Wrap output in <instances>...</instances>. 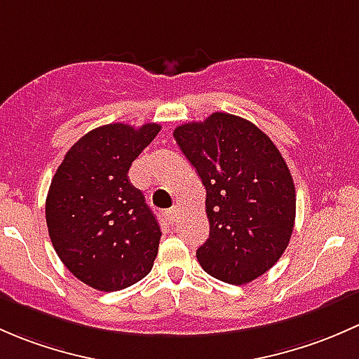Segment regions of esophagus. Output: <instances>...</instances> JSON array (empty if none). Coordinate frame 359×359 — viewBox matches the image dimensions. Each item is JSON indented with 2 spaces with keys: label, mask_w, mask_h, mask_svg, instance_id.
Returning <instances> with one entry per match:
<instances>
[{
  "label": "esophagus",
  "mask_w": 359,
  "mask_h": 359,
  "mask_svg": "<svg viewBox=\"0 0 359 359\" xmlns=\"http://www.w3.org/2000/svg\"><path fill=\"white\" fill-rule=\"evenodd\" d=\"M165 221H168V223H176V221H178V217H180V214H178V210L176 209H169V210H165Z\"/></svg>",
  "instance_id": "esophagus-1"
}]
</instances>
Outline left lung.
<instances>
[{
  "label": "left lung",
  "instance_id": "left-lung-1",
  "mask_svg": "<svg viewBox=\"0 0 359 359\" xmlns=\"http://www.w3.org/2000/svg\"><path fill=\"white\" fill-rule=\"evenodd\" d=\"M175 138L207 191L210 230L197 249L201 266L231 285L259 278L294 230V180L280 150L256 124L226 112L181 124Z\"/></svg>",
  "mask_w": 359,
  "mask_h": 359
}]
</instances>
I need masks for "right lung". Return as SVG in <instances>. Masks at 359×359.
Returning <instances> with one entry per match:
<instances>
[{
    "instance_id": "add662e5",
    "label": "right lung",
    "mask_w": 359,
    "mask_h": 359,
    "mask_svg": "<svg viewBox=\"0 0 359 359\" xmlns=\"http://www.w3.org/2000/svg\"><path fill=\"white\" fill-rule=\"evenodd\" d=\"M158 131L154 123L100 126L70 147L51 180V243L65 268L93 289L123 290L152 269L162 231L128 171Z\"/></svg>"
}]
</instances>
